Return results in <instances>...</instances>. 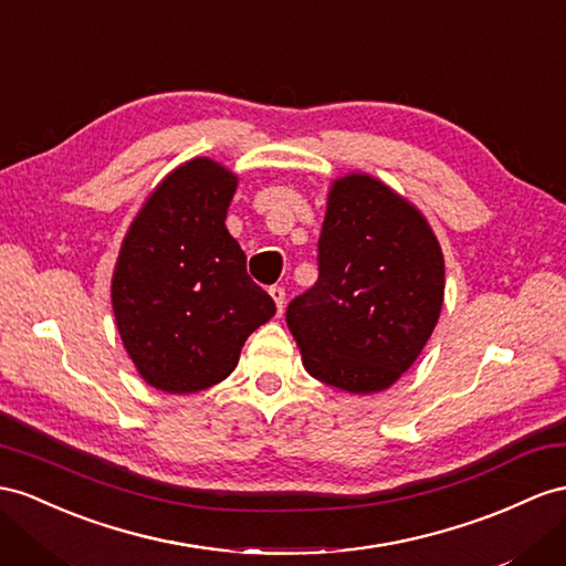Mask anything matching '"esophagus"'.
<instances>
[{
    "label": "esophagus",
    "mask_w": 566,
    "mask_h": 566,
    "mask_svg": "<svg viewBox=\"0 0 566 566\" xmlns=\"http://www.w3.org/2000/svg\"><path fill=\"white\" fill-rule=\"evenodd\" d=\"M270 296H272V301L277 303V313H282V308H284V301H286V292L282 286H270Z\"/></svg>",
    "instance_id": "1"
}]
</instances>
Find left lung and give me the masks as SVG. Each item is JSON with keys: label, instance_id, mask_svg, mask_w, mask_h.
<instances>
[{"label": "left lung", "instance_id": "1", "mask_svg": "<svg viewBox=\"0 0 566 566\" xmlns=\"http://www.w3.org/2000/svg\"><path fill=\"white\" fill-rule=\"evenodd\" d=\"M317 282L286 308L315 380L352 395L392 387L442 311L444 258L421 210L370 174L329 188Z\"/></svg>", "mask_w": 566, "mask_h": 566}]
</instances>
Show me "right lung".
Returning <instances> with one entry per match:
<instances>
[{"label": "right lung", "mask_w": 566, "mask_h": 566, "mask_svg": "<svg viewBox=\"0 0 566 566\" xmlns=\"http://www.w3.org/2000/svg\"><path fill=\"white\" fill-rule=\"evenodd\" d=\"M237 184L214 159H188L157 184L124 237L112 308L140 378L163 392L222 382L277 311L224 224Z\"/></svg>", "instance_id": "right-lung-1"}]
</instances>
